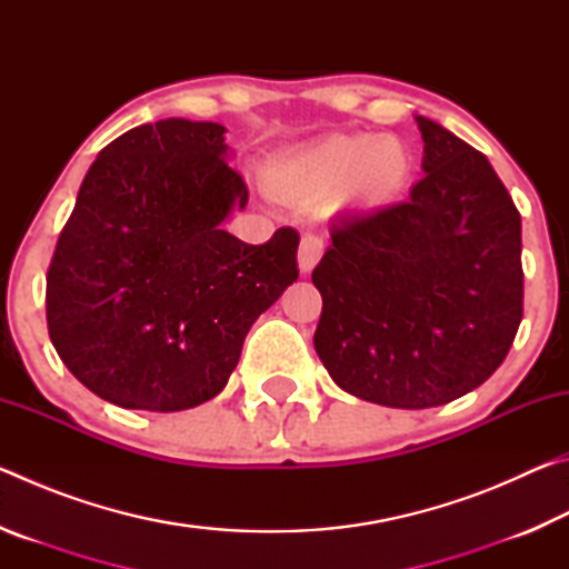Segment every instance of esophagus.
Segmentation results:
<instances>
[{
	"mask_svg": "<svg viewBox=\"0 0 569 569\" xmlns=\"http://www.w3.org/2000/svg\"><path fill=\"white\" fill-rule=\"evenodd\" d=\"M321 253H323L321 236L306 233L301 238V248H298V268H301V273H311L313 266L319 263Z\"/></svg>",
	"mask_w": 569,
	"mask_h": 569,
	"instance_id": "34e87169",
	"label": "esophagus"
}]
</instances>
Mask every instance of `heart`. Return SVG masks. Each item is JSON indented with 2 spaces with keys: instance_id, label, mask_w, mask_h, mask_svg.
<instances>
[{
  "instance_id": "1",
  "label": "heart",
  "mask_w": 569,
  "mask_h": 569,
  "mask_svg": "<svg viewBox=\"0 0 569 569\" xmlns=\"http://www.w3.org/2000/svg\"><path fill=\"white\" fill-rule=\"evenodd\" d=\"M409 176L411 156L403 142L371 134H333L278 170L283 186L303 196H323L343 186L346 198L366 206L397 198Z\"/></svg>"
}]
</instances>
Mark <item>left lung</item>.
Returning <instances> with one entry per match:
<instances>
[{
	"label": "left lung",
	"mask_w": 569,
	"mask_h": 569,
	"mask_svg": "<svg viewBox=\"0 0 569 569\" xmlns=\"http://www.w3.org/2000/svg\"><path fill=\"white\" fill-rule=\"evenodd\" d=\"M423 176L407 203L331 226L311 281L313 346L343 391L441 407L499 369L522 321V218L489 160L417 118Z\"/></svg>",
	"instance_id": "1"
}]
</instances>
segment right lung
<instances>
[{"mask_svg": "<svg viewBox=\"0 0 569 569\" xmlns=\"http://www.w3.org/2000/svg\"><path fill=\"white\" fill-rule=\"evenodd\" d=\"M218 122L160 120L100 150L47 268V331L67 369L124 409L223 391L246 333L298 278V230H223L248 186Z\"/></svg>", "mask_w": 569, "mask_h": 569, "instance_id": "obj_1", "label": "right lung"}]
</instances>
